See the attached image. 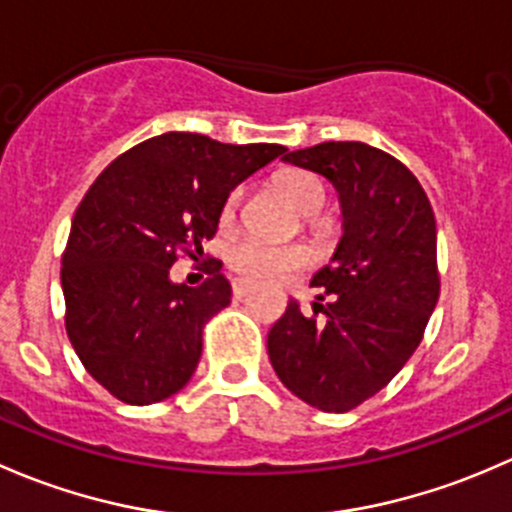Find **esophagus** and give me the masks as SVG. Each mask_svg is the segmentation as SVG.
<instances>
[{
	"label": "esophagus",
	"mask_w": 512,
	"mask_h": 512,
	"mask_svg": "<svg viewBox=\"0 0 512 512\" xmlns=\"http://www.w3.org/2000/svg\"><path fill=\"white\" fill-rule=\"evenodd\" d=\"M252 289V282H247V280H235L232 282V294H235V297H245L247 292H250Z\"/></svg>",
	"instance_id": "obj_1"
}]
</instances>
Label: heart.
I'll return each instance as SVG.
<instances>
[{
  "label": "heart",
  "mask_w": 512,
  "mask_h": 512,
  "mask_svg": "<svg viewBox=\"0 0 512 512\" xmlns=\"http://www.w3.org/2000/svg\"><path fill=\"white\" fill-rule=\"evenodd\" d=\"M282 190L289 198V203L299 210L307 218H314L324 210L327 205V190L319 183V178H314L312 173H304V170H289L280 178ZM242 190L227 198L223 220H232L235 215L237 203H240ZM230 260L232 270L240 272L247 280H280V277L289 275V272L299 270L309 262V252L299 245H272V242L260 240V237H242L235 245L230 247Z\"/></svg>",
  "instance_id": "b5f03b06"
}]
</instances>
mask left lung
Returning a JSON list of instances; mask_svg holds the SVG:
<instances>
[{"label": "left lung", "instance_id": "8db88e82", "mask_svg": "<svg viewBox=\"0 0 512 512\" xmlns=\"http://www.w3.org/2000/svg\"><path fill=\"white\" fill-rule=\"evenodd\" d=\"M282 160L334 185L342 237L312 277L329 297L312 302L324 319L304 317L289 299L267 354L297 399L344 414L379 394L421 344L441 287L436 220L414 173L379 148L329 141Z\"/></svg>", "mask_w": 512, "mask_h": 512}]
</instances>
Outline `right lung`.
I'll return each mask as SVG.
<instances>
[{
  "label": "right lung",
  "instance_id": "add662e5",
  "mask_svg": "<svg viewBox=\"0 0 512 512\" xmlns=\"http://www.w3.org/2000/svg\"><path fill=\"white\" fill-rule=\"evenodd\" d=\"M285 153L277 143L232 146L173 131L133 146L91 185L61 260L66 332L116 399L156 404L195 374L205 322L232 289L218 262L200 287L173 282L175 252H203L232 190Z\"/></svg>",
  "mask_w": 512,
  "mask_h": 512
}]
</instances>
